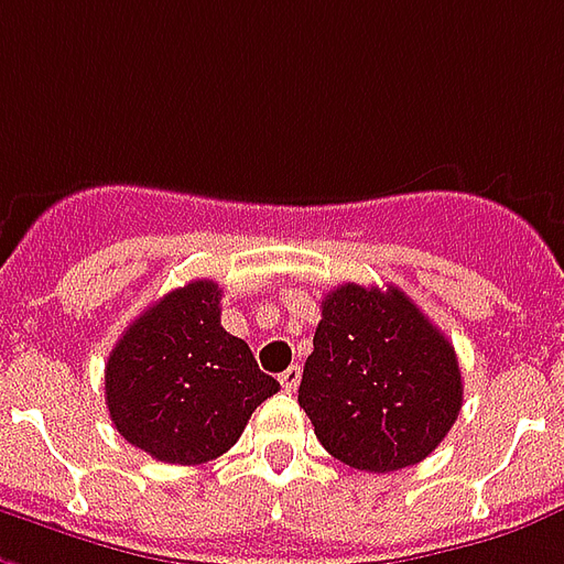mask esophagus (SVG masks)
Wrapping results in <instances>:
<instances>
[{"label":"esophagus","instance_id":"obj_1","mask_svg":"<svg viewBox=\"0 0 564 564\" xmlns=\"http://www.w3.org/2000/svg\"><path fill=\"white\" fill-rule=\"evenodd\" d=\"M299 382H302V367L299 365H290L286 370L281 373V386L283 391H295L299 388Z\"/></svg>","mask_w":564,"mask_h":564}]
</instances>
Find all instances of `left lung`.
I'll use <instances>...</instances> for the list:
<instances>
[{
  "label": "left lung",
  "mask_w": 564,
  "mask_h": 564,
  "mask_svg": "<svg viewBox=\"0 0 564 564\" xmlns=\"http://www.w3.org/2000/svg\"><path fill=\"white\" fill-rule=\"evenodd\" d=\"M299 406L332 457L398 473L424 460L460 415L457 352L398 286L344 283L325 295Z\"/></svg>",
  "instance_id": "8db88e82"
}]
</instances>
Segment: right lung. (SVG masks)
<instances>
[{
  "label": "right lung",
  "instance_id": "add662e5",
  "mask_svg": "<svg viewBox=\"0 0 564 564\" xmlns=\"http://www.w3.org/2000/svg\"><path fill=\"white\" fill-rule=\"evenodd\" d=\"M107 410L133 448L197 466L229 452L281 382L220 325V286L191 281L145 307L107 358Z\"/></svg>",
  "mask_w": 564,
  "mask_h": 564
}]
</instances>
